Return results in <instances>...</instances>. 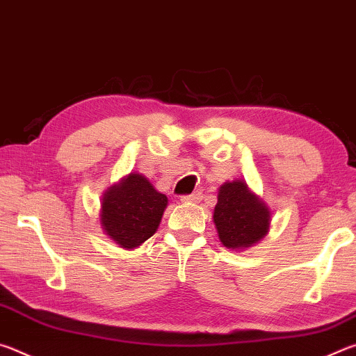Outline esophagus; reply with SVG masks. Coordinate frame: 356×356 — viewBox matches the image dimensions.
I'll use <instances>...</instances> for the list:
<instances>
[{
	"instance_id": "1",
	"label": "esophagus",
	"mask_w": 356,
	"mask_h": 356,
	"mask_svg": "<svg viewBox=\"0 0 356 356\" xmlns=\"http://www.w3.org/2000/svg\"><path fill=\"white\" fill-rule=\"evenodd\" d=\"M202 200V193L201 191H195L191 193V195H186V196H182V202H200Z\"/></svg>"
}]
</instances>
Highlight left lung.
<instances>
[{"mask_svg":"<svg viewBox=\"0 0 356 356\" xmlns=\"http://www.w3.org/2000/svg\"><path fill=\"white\" fill-rule=\"evenodd\" d=\"M270 209L252 193L243 180L220 186L213 222L220 242L231 250L250 248L267 236Z\"/></svg>","mask_w":356,"mask_h":356,"instance_id":"obj_1","label":"left lung"}]
</instances>
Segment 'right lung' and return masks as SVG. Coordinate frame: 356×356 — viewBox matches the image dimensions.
Listing matches in <instances>:
<instances>
[{"instance_id":"right-lung-1","label":"right lung","mask_w":356,"mask_h":356,"mask_svg":"<svg viewBox=\"0 0 356 356\" xmlns=\"http://www.w3.org/2000/svg\"><path fill=\"white\" fill-rule=\"evenodd\" d=\"M168 206V197L138 172L111 185L102 196L100 225L120 248H138L152 237Z\"/></svg>"}]
</instances>
